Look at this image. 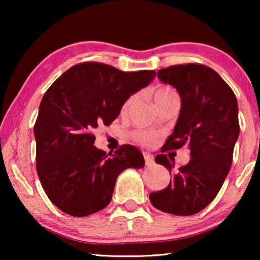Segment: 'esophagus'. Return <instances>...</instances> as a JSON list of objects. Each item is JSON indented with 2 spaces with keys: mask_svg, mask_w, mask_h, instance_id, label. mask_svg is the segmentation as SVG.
<instances>
[{
  "mask_svg": "<svg viewBox=\"0 0 260 260\" xmlns=\"http://www.w3.org/2000/svg\"><path fill=\"white\" fill-rule=\"evenodd\" d=\"M143 156H144V160H146V165L147 166L153 165V162H155V158H153V156L151 155V153L143 152Z\"/></svg>",
  "mask_w": 260,
  "mask_h": 260,
  "instance_id": "esophagus-1",
  "label": "esophagus"
}]
</instances>
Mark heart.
<instances>
[{"label": "heart", "mask_w": 260, "mask_h": 260, "mask_svg": "<svg viewBox=\"0 0 260 260\" xmlns=\"http://www.w3.org/2000/svg\"><path fill=\"white\" fill-rule=\"evenodd\" d=\"M175 94L177 93H175V90L172 89V88L165 87V86L159 87V88H157V89L155 90V93H153V100H155L156 104H159L167 98H170V96L175 95ZM135 98H136L135 95H132L125 101V103L122 104V108H121L122 112H126L127 110L129 109L132 103L134 102ZM131 138L133 139L135 142L142 144V146H144V147H151L152 144H155V142L157 141L158 134L155 133V132H151V131H135L131 134Z\"/></svg>", "instance_id": "obj_1"}]
</instances>
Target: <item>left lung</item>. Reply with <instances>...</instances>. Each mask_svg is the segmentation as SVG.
<instances>
[{
  "label": "left lung",
  "instance_id": "1",
  "mask_svg": "<svg viewBox=\"0 0 260 260\" xmlns=\"http://www.w3.org/2000/svg\"><path fill=\"white\" fill-rule=\"evenodd\" d=\"M157 77L177 88L181 98L178 121L162 152L188 146L191 159L175 170L166 155H157L156 162L169 170L172 180L149 199L162 212L191 215L214 200L231 170L240 134L237 100L223 79L202 64L173 65Z\"/></svg>",
  "mask_w": 260,
  "mask_h": 260
}]
</instances>
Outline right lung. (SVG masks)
<instances>
[{"instance_id": "right-lung-1", "label": "right lung", "mask_w": 260, "mask_h": 260, "mask_svg": "<svg viewBox=\"0 0 260 260\" xmlns=\"http://www.w3.org/2000/svg\"><path fill=\"white\" fill-rule=\"evenodd\" d=\"M155 77L149 70L124 72L85 61L46 91L34 125L37 172L47 196L63 212L73 217L99 212L111 202L118 175L144 166L142 153L129 144L109 157L94 146L93 132L111 124L125 101Z\"/></svg>"}]
</instances>
